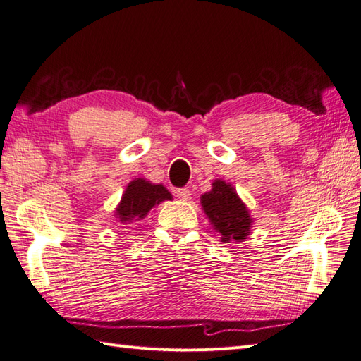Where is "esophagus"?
I'll return each instance as SVG.
<instances>
[{
  "instance_id": "1",
  "label": "esophagus",
  "mask_w": 361,
  "mask_h": 361,
  "mask_svg": "<svg viewBox=\"0 0 361 361\" xmlns=\"http://www.w3.org/2000/svg\"><path fill=\"white\" fill-rule=\"evenodd\" d=\"M176 194H178L179 200H182V202L191 200V191H190L188 188H179V190L176 191Z\"/></svg>"
}]
</instances>
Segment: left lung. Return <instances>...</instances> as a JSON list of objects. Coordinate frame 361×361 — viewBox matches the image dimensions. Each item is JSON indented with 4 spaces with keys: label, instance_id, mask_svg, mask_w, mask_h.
I'll return each instance as SVG.
<instances>
[{
    "label": "left lung",
    "instance_id": "obj_1",
    "mask_svg": "<svg viewBox=\"0 0 361 361\" xmlns=\"http://www.w3.org/2000/svg\"><path fill=\"white\" fill-rule=\"evenodd\" d=\"M202 209L221 243H243L251 233L253 218L235 187L223 179L212 182V190L200 195Z\"/></svg>",
    "mask_w": 361,
    "mask_h": 361
}]
</instances>
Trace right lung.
Segmentation results:
<instances>
[{
    "label": "right lung",
    "mask_w": 361,
    "mask_h": 361,
    "mask_svg": "<svg viewBox=\"0 0 361 361\" xmlns=\"http://www.w3.org/2000/svg\"><path fill=\"white\" fill-rule=\"evenodd\" d=\"M171 199L173 195L162 183H152L145 178H137L126 185L114 211V218L120 224L135 223L143 220L155 206Z\"/></svg>",
    "instance_id": "right-lung-1"
}]
</instances>
